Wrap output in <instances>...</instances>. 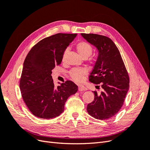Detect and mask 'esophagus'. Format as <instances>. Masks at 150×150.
<instances>
[{"label": "esophagus", "instance_id": "esophagus-1", "mask_svg": "<svg viewBox=\"0 0 150 150\" xmlns=\"http://www.w3.org/2000/svg\"><path fill=\"white\" fill-rule=\"evenodd\" d=\"M78 90L79 91H84L86 90V88L84 87V86L79 85L78 86Z\"/></svg>", "mask_w": 150, "mask_h": 150}]
</instances>
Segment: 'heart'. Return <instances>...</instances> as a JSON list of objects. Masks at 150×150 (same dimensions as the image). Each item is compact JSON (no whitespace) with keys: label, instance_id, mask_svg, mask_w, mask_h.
Returning <instances> with one entry per match:
<instances>
[{"label":"heart","instance_id":"heart-1","mask_svg":"<svg viewBox=\"0 0 150 150\" xmlns=\"http://www.w3.org/2000/svg\"><path fill=\"white\" fill-rule=\"evenodd\" d=\"M76 49L81 56L86 59L91 55L93 52V47L91 44L86 42L80 41L76 44ZM67 52V49H66L63 53L62 60L64 61ZM87 74V71L84 68H73L69 72L70 78L75 82H81L83 80L84 76Z\"/></svg>","mask_w":150,"mask_h":150}]
</instances>
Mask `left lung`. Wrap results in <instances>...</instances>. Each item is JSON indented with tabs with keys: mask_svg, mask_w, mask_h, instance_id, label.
Instances as JSON below:
<instances>
[{
	"mask_svg": "<svg viewBox=\"0 0 150 150\" xmlns=\"http://www.w3.org/2000/svg\"><path fill=\"white\" fill-rule=\"evenodd\" d=\"M81 35L96 46L99 55L89 80L101 87L102 91H93L94 99L88 104V114L98 120H104L116 115L125 101L129 90V78L118 49L106 36L84 34Z\"/></svg>",
	"mask_w": 150,
	"mask_h": 150,
	"instance_id": "1",
	"label": "left lung"
}]
</instances>
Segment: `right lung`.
<instances>
[{
  "mask_svg": "<svg viewBox=\"0 0 150 150\" xmlns=\"http://www.w3.org/2000/svg\"><path fill=\"white\" fill-rule=\"evenodd\" d=\"M76 35H51L34 45L27 55L20 90L27 107L35 116L42 119L59 116L64 110L67 98L78 91V86L71 81L56 88L51 76L52 70L61 64L63 53Z\"/></svg>",
  "mask_w": 150,
  "mask_h": 150,
  "instance_id": "obj_1",
  "label": "right lung"
}]
</instances>
